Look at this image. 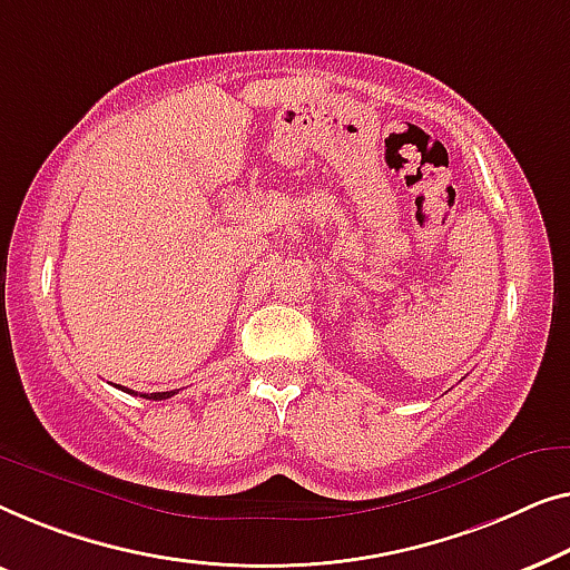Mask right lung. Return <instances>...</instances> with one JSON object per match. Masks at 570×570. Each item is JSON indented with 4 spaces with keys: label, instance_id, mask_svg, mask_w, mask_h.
<instances>
[{
    "label": "right lung",
    "instance_id": "obj_1",
    "mask_svg": "<svg viewBox=\"0 0 570 570\" xmlns=\"http://www.w3.org/2000/svg\"><path fill=\"white\" fill-rule=\"evenodd\" d=\"M118 390H124L121 384H118ZM124 392H131V395H136L134 390H124ZM175 395V390H170V392H151V395H141V397H147V400H167V397H173Z\"/></svg>",
    "mask_w": 570,
    "mask_h": 570
}]
</instances>
